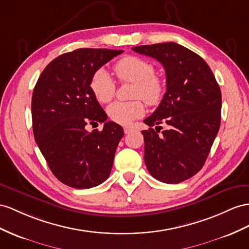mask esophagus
Instances as JSON below:
<instances>
[{"mask_svg":"<svg viewBox=\"0 0 249 249\" xmlns=\"http://www.w3.org/2000/svg\"><path fill=\"white\" fill-rule=\"evenodd\" d=\"M123 129H124V132H125L126 135H127V133H129V132H131V131H132V127H129V126H125Z\"/></svg>","mask_w":249,"mask_h":249,"instance_id":"1","label":"esophagus"}]
</instances>
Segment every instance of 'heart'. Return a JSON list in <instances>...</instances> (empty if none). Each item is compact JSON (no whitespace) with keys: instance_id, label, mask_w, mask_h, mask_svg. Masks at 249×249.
<instances>
[{"instance_id":"b5f03b06","label":"heart","mask_w":249,"mask_h":249,"mask_svg":"<svg viewBox=\"0 0 249 249\" xmlns=\"http://www.w3.org/2000/svg\"><path fill=\"white\" fill-rule=\"evenodd\" d=\"M114 73L121 82L133 83V99H142L147 105H157L164 93V82L155 74L151 62L137 55H126L113 65ZM90 89L100 103H108L116 92V85L110 74L104 69L95 71L90 79ZM109 118L119 124H129L144 113L142 101L114 102L107 108Z\"/></svg>"}]
</instances>
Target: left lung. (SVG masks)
<instances>
[{"label": "left lung", "instance_id": "left-lung-1", "mask_svg": "<svg viewBox=\"0 0 249 249\" xmlns=\"http://www.w3.org/2000/svg\"><path fill=\"white\" fill-rule=\"evenodd\" d=\"M133 52L160 62L166 72V92L143 130L144 161L155 179L178 184L195 176L205 163L221 123L222 97L207 63L174 42L142 45ZM167 130L160 133L158 125ZM157 124L156 129L152 126Z\"/></svg>", "mask_w": 249, "mask_h": 249}]
</instances>
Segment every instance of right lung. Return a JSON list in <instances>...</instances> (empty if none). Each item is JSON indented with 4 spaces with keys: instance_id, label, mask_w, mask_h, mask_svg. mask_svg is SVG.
I'll use <instances>...</instances> for the list:
<instances>
[{
    "instance_id": "1",
    "label": "right lung",
    "mask_w": 249,
    "mask_h": 249,
    "mask_svg": "<svg viewBox=\"0 0 249 249\" xmlns=\"http://www.w3.org/2000/svg\"><path fill=\"white\" fill-rule=\"evenodd\" d=\"M123 50L80 48L63 53L43 70L35 86L31 116L36 142L56 179L83 189L108 179L122 126L108 121L90 89L99 68ZM104 123L89 133L88 124Z\"/></svg>"
}]
</instances>
